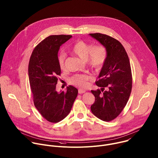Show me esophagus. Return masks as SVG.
<instances>
[{"mask_svg": "<svg viewBox=\"0 0 158 158\" xmlns=\"http://www.w3.org/2000/svg\"><path fill=\"white\" fill-rule=\"evenodd\" d=\"M78 93H79V94H83V93H85V91H84V90H82V89H79V90H78Z\"/></svg>", "mask_w": 158, "mask_h": 158, "instance_id": "obj_1", "label": "esophagus"}]
</instances>
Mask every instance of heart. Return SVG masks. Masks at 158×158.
<instances>
[{
  "label": "heart",
  "mask_w": 158,
  "mask_h": 158,
  "mask_svg": "<svg viewBox=\"0 0 158 158\" xmlns=\"http://www.w3.org/2000/svg\"><path fill=\"white\" fill-rule=\"evenodd\" d=\"M72 52L81 59L86 61L91 68L99 71L103 66L107 57V51L102 45L98 44L92 47L91 44L84 41L77 42L72 48ZM65 55L61 53L58 57L60 69L65 67ZM91 77L87 75L77 74L70 79V82L77 87L84 88L87 85V81Z\"/></svg>",
  "instance_id": "obj_1"
}]
</instances>
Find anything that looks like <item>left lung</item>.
Instances as JSON below:
<instances>
[{
    "label": "left lung",
    "mask_w": 158,
    "mask_h": 158,
    "mask_svg": "<svg viewBox=\"0 0 158 158\" xmlns=\"http://www.w3.org/2000/svg\"><path fill=\"white\" fill-rule=\"evenodd\" d=\"M89 35L102 45L107 51L106 60L98 76L99 79L96 82L101 90H91L95 102L91 109L99 119L110 121L121 113L131 94L132 74L129 60L118 40L100 33Z\"/></svg>",
    "instance_id": "obj_1"
}]
</instances>
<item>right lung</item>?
<instances>
[{
    "mask_svg": "<svg viewBox=\"0 0 158 158\" xmlns=\"http://www.w3.org/2000/svg\"><path fill=\"white\" fill-rule=\"evenodd\" d=\"M72 35H50L40 42L30 58L28 74L34 103L40 114L51 123H58L70 112L78 90L73 85L57 92V76L61 73L58 62L60 47Z\"/></svg>",
    "mask_w": 158,
    "mask_h": 158,
    "instance_id": "add662e5",
    "label": "right lung"
}]
</instances>
